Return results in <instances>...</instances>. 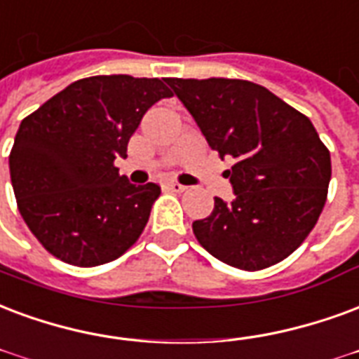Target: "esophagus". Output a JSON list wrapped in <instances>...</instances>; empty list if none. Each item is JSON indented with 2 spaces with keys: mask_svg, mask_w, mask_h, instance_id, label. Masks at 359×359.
<instances>
[{
  "mask_svg": "<svg viewBox=\"0 0 359 359\" xmlns=\"http://www.w3.org/2000/svg\"><path fill=\"white\" fill-rule=\"evenodd\" d=\"M167 188H169L171 192H187V190H188V187L180 184V182H177V180H171V182H167Z\"/></svg>",
  "mask_w": 359,
  "mask_h": 359,
  "instance_id": "34e87169",
  "label": "esophagus"
}]
</instances>
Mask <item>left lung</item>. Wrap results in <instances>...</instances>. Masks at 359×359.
<instances>
[{"instance_id": "obj_1", "label": "left lung", "mask_w": 359, "mask_h": 359, "mask_svg": "<svg viewBox=\"0 0 359 359\" xmlns=\"http://www.w3.org/2000/svg\"><path fill=\"white\" fill-rule=\"evenodd\" d=\"M228 169L233 200L192 230L215 259L241 270L283 261L316 226L331 180V156L312 121L266 87L226 78H167Z\"/></svg>"}]
</instances>
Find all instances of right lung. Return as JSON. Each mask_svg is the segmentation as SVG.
<instances>
[{
  "label": "right lung",
  "mask_w": 359,
  "mask_h": 359,
  "mask_svg": "<svg viewBox=\"0 0 359 359\" xmlns=\"http://www.w3.org/2000/svg\"><path fill=\"white\" fill-rule=\"evenodd\" d=\"M172 97L163 79H78L24 118L9 156L18 211L39 243L74 266L116 261L139 240L159 187L114 165L148 108Z\"/></svg>",
  "instance_id": "right-lung-1"
}]
</instances>
